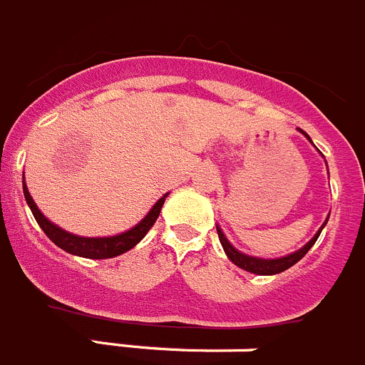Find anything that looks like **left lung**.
<instances>
[{
	"mask_svg": "<svg viewBox=\"0 0 365 365\" xmlns=\"http://www.w3.org/2000/svg\"><path fill=\"white\" fill-rule=\"evenodd\" d=\"M301 133H303V135L310 140V136H308L304 130H301ZM310 142H312V140H310ZM327 221L329 220H325V223L322 225V229L317 230L316 235H314V238L310 240V242H308L304 247H301L299 251H295V253L286 255V257H280V258H258V257H249V255H245V253H240L238 249L232 247V244H230L229 240H227V236L223 235V230H221L220 227H216V229H217V236H220L221 245H223V251H225V255L229 257L230 262L236 264V266L242 267V269H245V272H249V273H257V275H277V273L286 272L288 267H292L294 264H297L299 260H301V258H303L308 251H310V247L316 244V240L319 238V235H322V230H323V227L327 225Z\"/></svg>",
	"mask_w": 365,
	"mask_h": 365,
	"instance_id": "obj_1",
	"label": "left lung"
}]
</instances>
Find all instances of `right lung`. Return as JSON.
I'll return each mask as SVG.
<instances>
[{"instance_id": "add662e5", "label": "right lung", "mask_w": 365, "mask_h": 365, "mask_svg": "<svg viewBox=\"0 0 365 365\" xmlns=\"http://www.w3.org/2000/svg\"><path fill=\"white\" fill-rule=\"evenodd\" d=\"M24 195H26V201L27 205H29L31 212H33L36 223H38L40 229L46 232V236L51 240L53 244L58 245L61 249H64L66 253L77 255V257L83 258H93V260H96V258L101 260V258L120 257V255H123L125 251L135 247L140 240L148 235V230L155 225V221H157L158 214H160L162 210V205H164V201H166L168 197V194L162 195L157 203L153 205V208L148 212V216L140 221V223H136L135 227H130L129 230H125V232H121V235L116 236H105V238H86V236L71 235V232L61 229V227H57L55 223H51L48 217L43 216L38 210V207H36V203L33 201V197H31L29 190H27L26 186V180H24Z\"/></svg>"}]
</instances>
